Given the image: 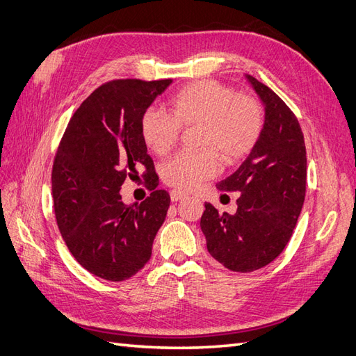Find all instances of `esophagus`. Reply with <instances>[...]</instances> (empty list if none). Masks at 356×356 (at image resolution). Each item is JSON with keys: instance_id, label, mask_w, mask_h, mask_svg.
I'll use <instances>...</instances> for the list:
<instances>
[{"instance_id": "1", "label": "esophagus", "mask_w": 356, "mask_h": 356, "mask_svg": "<svg viewBox=\"0 0 356 356\" xmlns=\"http://www.w3.org/2000/svg\"><path fill=\"white\" fill-rule=\"evenodd\" d=\"M187 197V193L181 191V190H172L170 191V200L172 202H178V200H182Z\"/></svg>"}]
</instances>
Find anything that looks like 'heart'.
Instances as JSON below:
<instances>
[{"label":"heart","instance_id":"b5f03b06","mask_svg":"<svg viewBox=\"0 0 356 356\" xmlns=\"http://www.w3.org/2000/svg\"><path fill=\"white\" fill-rule=\"evenodd\" d=\"M169 114L148 108L141 115L139 131L144 144L157 156L170 152L181 127L199 126L202 152H182L161 166V178L181 190L197 187L217 175L220 156L236 163L250 154L264 127V111L251 96L238 95L229 86L213 80L190 83L172 96Z\"/></svg>","mask_w":356,"mask_h":356}]
</instances>
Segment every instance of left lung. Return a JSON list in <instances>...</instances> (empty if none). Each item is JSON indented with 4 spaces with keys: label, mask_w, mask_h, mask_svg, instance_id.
Listing matches in <instances>:
<instances>
[{
    "label": "left lung",
    "mask_w": 356,
    "mask_h": 356,
    "mask_svg": "<svg viewBox=\"0 0 356 356\" xmlns=\"http://www.w3.org/2000/svg\"><path fill=\"white\" fill-rule=\"evenodd\" d=\"M264 105V127L239 169L217 184L239 191L238 209L220 213L204 203L200 229L209 254L229 270H258L284 251L306 195V145L285 102L252 75H245Z\"/></svg>",
    "instance_id": "1"
}]
</instances>
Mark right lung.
Listing matches in <instances>:
<instances>
[{"label": "right lung", "mask_w": 356, "mask_h": 356, "mask_svg": "<svg viewBox=\"0 0 356 356\" xmlns=\"http://www.w3.org/2000/svg\"><path fill=\"white\" fill-rule=\"evenodd\" d=\"M172 80H114L74 113L53 161L51 193L58 227L70 252L92 275L120 282L152 257L166 218L168 191L147 154L139 122ZM139 173L154 193L124 205L120 188Z\"/></svg>", "instance_id": "1"}]
</instances>
